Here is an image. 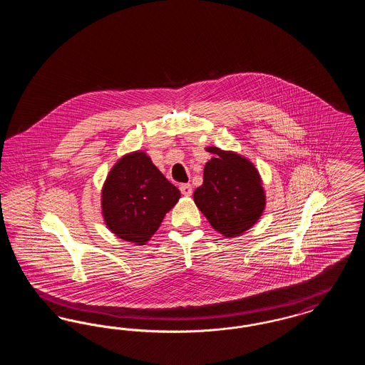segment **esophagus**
Masks as SVG:
<instances>
[{"label": "esophagus", "instance_id": "esophagus-1", "mask_svg": "<svg viewBox=\"0 0 365 365\" xmlns=\"http://www.w3.org/2000/svg\"><path fill=\"white\" fill-rule=\"evenodd\" d=\"M180 192L183 194V195H191V192H192V187H191L190 183H183V185H180Z\"/></svg>", "mask_w": 365, "mask_h": 365}]
</instances>
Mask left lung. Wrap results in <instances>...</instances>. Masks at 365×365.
Returning <instances> with one entry per match:
<instances>
[{"label": "left lung", "mask_w": 365, "mask_h": 365, "mask_svg": "<svg viewBox=\"0 0 365 365\" xmlns=\"http://www.w3.org/2000/svg\"><path fill=\"white\" fill-rule=\"evenodd\" d=\"M204 183L192 197L210 226L225 237H238L260 219L265 194L256 167L245 157L210 146Z\"/></svg>", "instance_id": "left-lung-1"}]
</instances>
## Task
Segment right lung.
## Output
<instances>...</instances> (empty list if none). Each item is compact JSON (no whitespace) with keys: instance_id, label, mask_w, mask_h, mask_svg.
<instances>
[{"instance_id":"right-lung-1","label":"right lung","mask_w":365,"mask_h":365,"mask_svg":"<svg viewBox=\"0 0 365 365\" xmlns=\"http://www.w3.org/2000/svg\"><path fill=\"white\" fill-rule=\"evenodd\" d=\"M179 198L180 191L146 153L125 155L113 165L103 187L105 225L124 241L145 245Z\"/></svg>"}]
</instances>
